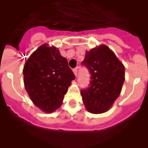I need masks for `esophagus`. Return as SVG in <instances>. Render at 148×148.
<instances>
[{"instance_id":"1","label":"esophagus","mask_w":148,"mask_h":148,"mask_svg":"<svg viewBox=\"0 0 148 148\" xmlns=\"http://www.w3.org/2000/svg\"><path fill=\"white\" fill-rule=\"evenodd\" d=\"M73 71H74V74H75V76L77 77V71H78V69H77V68H74V69H73Z\"/></svg>"}]
</instances>
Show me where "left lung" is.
<instances>
[{
  "label": "left lung",
  "mask_w": 148,
  "mask_h": 148,
  "mask_svg": "<svg viewBox=\"0 0 148 148\" xmlns=\"http://www.w3.org/2000/svg\"><path fill=\"white\" fill-rule=\"evenodd\" d=\"M81 64L90 74L89 87L81 90L86 108L93 114L105 112L121 91L124 66L105 45L87 51Z\"/></svg>",
  "instance_id": "8db88e82"
}]
</instances>
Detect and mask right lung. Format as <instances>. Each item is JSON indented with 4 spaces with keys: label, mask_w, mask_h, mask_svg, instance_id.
Listing matches in <instances>:
<instances>
[{
    "label": "right lung",
    "mask_w": 148,
    "mask_h": 148,
    "mask_svg": "<svg viewBox=\"0 0 148 148\" xmlns=\"http://www.w3.org/2000/svg\"><path fill=\"white\" fill-rule=\"evenodd\" d=\"M23 74L24 86L31 101L47 113L61 105L71 82L75 79L67 59L56 47L46 44L30 56Z\"/></svg>",
    "instance_id": "add662e5"
}]
</instances>
